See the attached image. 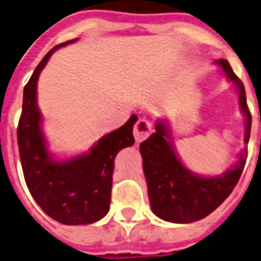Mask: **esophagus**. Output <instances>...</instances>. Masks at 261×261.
<instances>
[{"label": "esophagus", "instance_id": "esophagus-1", "mask_svg": "<svg viewBox=\"0 0 261 261\" xmlns=\"http://www.w3.org/2000/svg\"><path fill=\"white\" fill-rule=\"evenodd\" d=\"M152 132V126L150 121H147L146 118H140L138 122L135 123L133 128V136L136 139V142H143L144 139L150 136V133Z\"/></svg>", "mask_w": 261, "mask_h": 261}]
</instances>
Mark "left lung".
<instances>
[{
  "label": "left lung",
  "instance_id": "1",
  "mask_svg": "<svg viewBox=\"0 0 261 261\" xmlns=\"http://www.w3.org/2000/svg\"><path fill=\"white\" fill-rule=\"evenodd\" d=\"M216 63L238 88L241 110L246 117L245 143L248 144L252 115L246 105L244 84L226 59H219ZM140 152L152 212L162 220L172 223L201 220L220 206L238 183L248 156V148L245 147L234 168L223 175L215 177L195 175L177 158L172 146L169 126L162 121H156L155 132L140 144Z\"/></svg>",
  "mask_w": 261,
  "mask_h": 261
}]
</instances>
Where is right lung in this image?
I'll return each mask as SVG.
<instances>
[{
  "label": "right lung",
  "mask_w": 261,
  "mask_h": 261,
  "mask_svg": "<svg viewBox=\"0 0 261 261\" xmlns=\"http://www.w3.org/2000/svg\"><path fill=\"white\" fill-rule=\"evenodd\" d=\"M67 41L49 50L35 67L23 91V109L17 125L21 169L29 191L49 217L62 224H91L107 215L111 199L114 160L119 150L132 146V115L121 128L107 133L91 151L66 161L52 158L41 130L37 106V81L50 55Z\"/></svg>",
  "instance_id": "right-lung-1"
}]
</instances>
